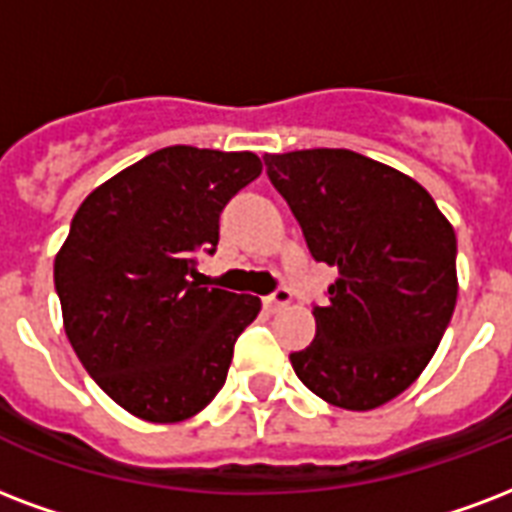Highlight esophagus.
<instances>
[{
    "label": "esophagus",
    "instance_id": "obj_1",
    "mask_svg": "<svg viewBox=\"0 0 512 512\" xmlns=\"http://www.w3.org/2000/svg\"><path fill=\"white\" fill-rule=\"evenodd\" d=\"M290 300H292V292L287 290V287H279V290H273L263 303L268 311H282L284 306H290Z\"/></svg>",
    "mask_w": 512,
    "mask_h": 512
}]
</instances>
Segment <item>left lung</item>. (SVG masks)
Here are the masks:
<instances>
[{"mask_svg": "<svg viewBox=\"0 0 512 512\" xmlns=\"http://www.w3.org/2000/svg\"><path fill=\"white\" fill-rule=\"evenodd\" d=\"M317 263L338 268L290 362L325 403L373 411L421 376L456 306V236L424 187L351 150L265 155Z\"/></svg>", "mask_w": 512, "mask_h": 512, "instance_id": "8db88e82", "label": "left lung"}]
</instances>
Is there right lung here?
Wrapping results in <instances>:
<instances>
[{"label": "right lung", "instance_id": "add662e5", "mask_svg": "<svg viewBox=\"0 0 512 512\" xmlns=\"http://www.w3.org/2000/svg\"><path fill=\"white\" fill-rule=\"evenodd\" d=\"M255 152L174 144L85 198L53 263L66 338L120 408L152 424L204 411L228 378L233 343L260 298L201 287L220 214L260 177Z\"/></svg>", "mask_w": 512, "mask_h": 512}]
</instances>
